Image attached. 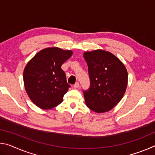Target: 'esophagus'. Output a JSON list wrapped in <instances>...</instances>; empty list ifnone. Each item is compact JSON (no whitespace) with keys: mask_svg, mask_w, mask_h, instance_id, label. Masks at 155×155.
<instances>
[{"mask_svg":"<svg viewBox=\"0 0 155 155\" xmlns=\"http://www.w3.org/2000/svg\"><path fill=\"white\" fill-rule=\"evenodd\" d=\"M78 87H79V83L78 82H77L74 85V88H78Z\"/></svg>","mask_w":155,"mask_h":155,"instance_id":"esophagus-1","label":"esophagus"}]
</instances>
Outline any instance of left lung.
I'll use <instances>...</instances> for the list:
<instances>
[{
	"label": "left lung",
	"instance_id": "obj_1",
	"mask_svg": "<svg viewBox=\"0 0 155 155\" xmlns=\"http://www.w3.org/2000/svg\"><path fill=\"white\" fill-rule=\"evenodd\" d=\"M90 87L83 91L86 105L96 113L111 110L126 91L128 73L122 62L109 52L96 50L85 52Z\"/></svg>",
	"mask_w": 155,
	"mask_h": 155
}]
</instances>
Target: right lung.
Instances as JSON below:
<instances>
[{
    "label": "right lung",
    "instance_id": "add662e5",
    "mask_svg": "<svg viewBox=\"0 0 155 155\" xmlns=\"http://www.w3.org/2000/svg\"><path fill=\"white\" fill-rule=\"evenodd\" d=\"M71 51L57 47L38 52L26 65L23 79L31 101L42 109H50L63 101L70 85L61 65L72 55Z\"/></svg>",
    "mask_w": 155,
    "mask_h": 155
}]
</instances>
